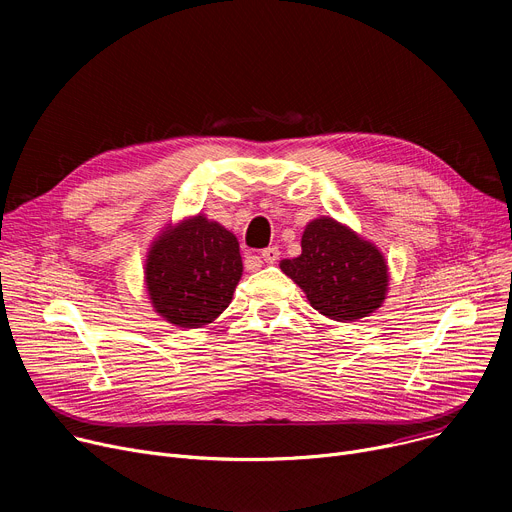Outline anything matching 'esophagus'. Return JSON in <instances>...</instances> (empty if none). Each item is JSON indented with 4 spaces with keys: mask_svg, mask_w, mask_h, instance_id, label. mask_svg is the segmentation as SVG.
Wrapping results in <instances>:
<instances>
[{
    "mask_svg": "<svg viewBox=\"0 0 512 512\" xmlns=\"http://www.w3.org/2000/svg\"><path fill=\"white\" fill-rule=\"evenodd\" d=\"M261 257L265 263H276L280 259V249L278 247H267L261 251Z\"/></svg>",
    "mask_w": 512,
    "mask_h": 512,
    "instance_id": "esophagus-1",
    "label": "esophagus"
}]
</instances>
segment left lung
<instances>
[{"mask_svg": "<svg viewBox=\"0 0 512 512\" xmlns=\"http://www.w3.org/2000/svg\"><path fill=\"white\" fill-rule=\"evenodd\" d=\"M301 247L297 259H284L280 267L321 315L355 321L384 303L388 267L371 242L332 218H319L305 228Z\"/></svg>", "mask_w": 512, "mask_h": 512, "instance_id": "1", "label": "left lung"}]
</instances>
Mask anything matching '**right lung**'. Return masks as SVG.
I'll use <instances>...</instances> for the list:
<instances>
[{
	"mask_svg": "<svg viewBox=\"0 0 512 512\" xmlns=\"http://www.w3.org/2000/svg\"><path fill=\"white\" fill-rule=\"evenodd\" d=\"M145 276L159 315L180 328H201L232 301L242 276L238 240L197 215L155 240Z\"/></svg>",
	"mask_w": 512,
	"mask_h": 512,
	"instance_id": "right-lung-1",
	"label": "right lung"
}]
</instances>
